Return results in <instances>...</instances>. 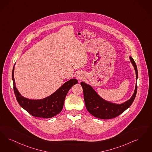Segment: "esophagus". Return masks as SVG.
Segmentation results:
<instances>
[{"label": "esophagus", "instance_id": "1", "mask_svg": "<svg viewBox=\"0 0 152 152\" xmlns=\"http://www.w3.org/2000/svg\"><path fill=\"white\" fill-rule=\"evenodd\" d=\"M84 77H85L84 74L83 73H82V72H79V73H77V75H76L77 79H78L80 81L84 79Z\"/></svg>", "mask_w": 152, "mask_h": 152}]
</instances>
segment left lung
<instances>
[{
  "instance_id": "obj_1",
  "label": "left lung",
  "mask_w": 152,
  "mask_h": 152,
  "mask_svg": "<svg viewBox=\"0 0 152 152\" xmlns=\"http://www.w3.org/2000/svg\"><path fill=\"white\" fill-rule=\"evenodd\" d=\"M129 60L136 72V83L132 97L123 103H113L106 101L98 94L91 85L87 84L84 82L81 83V85L83 89L86 108L92 115L103 119L114 118L126 111L133 103L137 93L138 72L136 64L131 56H129Z\"/></svg>"
}]
</instances>
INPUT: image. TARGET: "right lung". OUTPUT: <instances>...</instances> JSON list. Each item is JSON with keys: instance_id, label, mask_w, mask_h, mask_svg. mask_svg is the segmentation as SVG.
<instances>
[{"instance_id": "1", "label": "right lung", "mask_w": 152, "mask_h": 152, "mask_svg": "<svg viewBox=\"0 0 152 152\" xmlns=\"http://www.w3.org/2000/svg\"><path fill=\"white\" fill-rule=\"evenodd\" d=\"M15 66V64L12 70V78L16 99L22 108L35 117L50 118L61 113L67 93L73 85L78 83L77 79H71L47 97L39 99H29L23 97L16 86L14 79Z\"/></svg>"}]
</instances>
